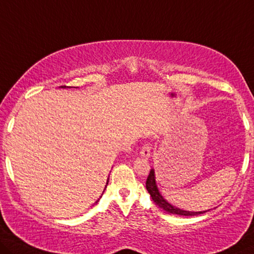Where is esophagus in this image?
Returning a JSON list of instances; mask_svg holds the SVG:
<instances>
[{"instance_id":"34e87169","label":"esophagus","mask_w":254,"mask_h":254,"mask_svg":"<svg viewBox=\"0 0 254 254\" xmlns=\"http://www.w3.org/2000/svg\"><path fill=\"white\" fill-rule=\"evenodd\" d=\"M140 155H141L142 157H146V158L150 157V146L148 145V143H145V145L141 147V149H140Z\"/></svg>"}]
</instances>
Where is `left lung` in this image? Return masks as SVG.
<instances>
[{
  "label": "left lung",
  "instance_id": "8db88e82",
  "mask_svg": "<svg viewBox=\"0 0 254 254\" xmlns=\"http://www.w3.org/2000/svg\"><path fill=\"white\" fill-rule=\"evenodd\" d=\"M146 188L147 190L151 196V198L155 202L156 205H158L161 209H163L164 211L168 212V213H172V214H178V215H185V217H190V215H198V214H203L207 211H198V212H192V211H185L181 210L179 207H176L171 205V204L166 202L164 199L163 196L161 195L160 190H158L157 185H156V179H155V170L151 169L149 172V176L146 180Z\"/></svg>",
  "mask_w": 254,
  "mask_h": 254
}]
</instances>
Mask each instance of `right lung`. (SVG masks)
Returning <instances> with one entry per match:
<instances>
[{
  "label": "right lung",
  "mask_w": 254,
  "mask_h": 254,
  "mask_svg": "<svg viewBox=\"0 0 254 254\" xmlns=\"http://www.w3.org/2000/svg\"><path fill=\"white\" fill-rule=\"evenodd\" d=\"M62 88H66V86H62ZM108 181H109V177H108V179H107V183H106V187H107V185H108ZM98 200H99V199H98ZM98 200H97V202H98ZM96 202V203H97Z\"/></svg>",
  "instance_id": "1"
}]
</instances>
